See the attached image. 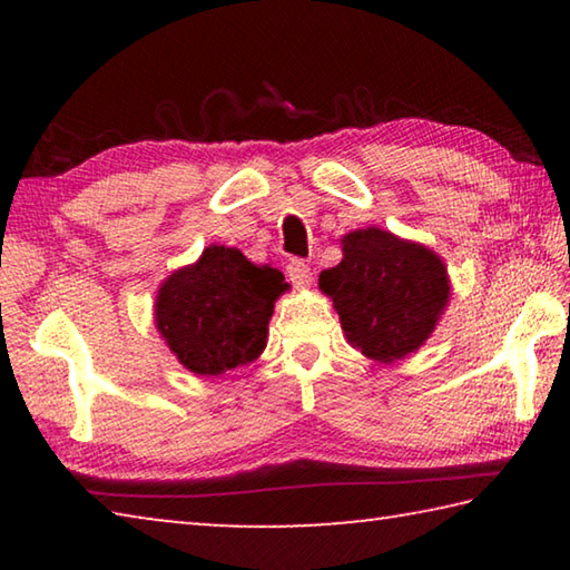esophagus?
Returning <instances> with one entry per match:
<instances>
[{"label":"esophagus","instance_id":"34e87169","mask_svg":"<svg viewBox=\"0 0 570 570\" xmlns=\"http://www.w3.org/2000/svg\"><path fill=\"white\" fill-rule=\"evenodd\" d=\"M286 276L296 288H306L308 284H312V268H308V264H304L302 258H292V262H288Z\"/></svg>","mask_w":570,"mask_h":570}]
</instances>
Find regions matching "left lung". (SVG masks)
Returning <instances> with one entry per match:
<instances>
[{
    "label": "left lung",
    "instance_id": "1",
    "mask_svg": "<svg viewBox=\"0 0 570 570\" xmlns=\"http://www.w3.org/2000/svg\"><path fill=\"white\" fill-rule=\"evenodd\" d=\"M342 250V262L320 274V288L332 296L346 342L382 364L417 352L450 298L442 258L374 226L346 234Z\"/></svg>",
    "mask_w": 570,
    "mask_h": 570
}]
</instances>
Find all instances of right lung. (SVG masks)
Wrapping results in <instances>:
<instances>
[{
    "instance_id": "add662e5",
    "label": "right lung",
    "mask_w": 570,
    "mask_h": 570,
    "mask_svg": "<svg viewBox=\"0 0 570 570\" xmlns=\"http://www.w3.org/2000/svg\"><path fill=\"white\" fill-rule=\"evenodd\" d=\"M286 288L278 268L214 244L163 282L156 326L186 370L218 377L264 352L274 302Z\"/></svg>"
}]
</instances>
